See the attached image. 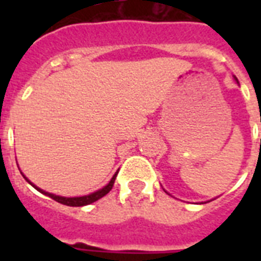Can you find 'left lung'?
I'll return each instance as SVG.
<instances>
[{
	"instance_id": "1",
	"label": "left lung",
	"mask_w": 261,
	"mask_h": 261,
	"mask_svg": "<svg viewBox=\"0 0 261 261\" xmlns=\"http://www.w3.org/2000/svg\"><path fill=\"white\" fill-rule=\"evenodd\" d=\"M236 81H237V79H236ZM237 83H239V81H237ZM260 145H261V139H260Z\"/></svg>"
}]
</instances>
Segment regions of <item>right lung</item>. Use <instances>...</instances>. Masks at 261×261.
<instances>
[{"instance_id": "obj_1", "label": "right lung", "mask_w": 261, "mask_h": 261, "mask_svg": "<svg viewBox=\"0 0 261 261\" xmlns=\"http://www.w3.org/2000/svg\"><path fill=\"white\" fill-rule=\"evenodd\" d=\"M119 172V171H118ZM118 172L112 176V178H111V181L107 184L106 187H102L101 190L96 191V192H93V194H89V195H85V196H75V198H66V196H59V195H54V194H50V192H46V191L40 190L39 187H36L35 184H32V182L28 180V178L24 176V178H25L27 181L30 182L31 186L34 187L35 190H38L39 192H42V194L47 195V196H50L51 199H54V200H57L58 203H62V204H66V206H73V207H80V206H87V204H90V203L96 202V200H98L100 198H102V196H106L108 192H110L111 190H112V187H114V182H115V178H116V176H118Z\"/></svg>"}]
</instances>
